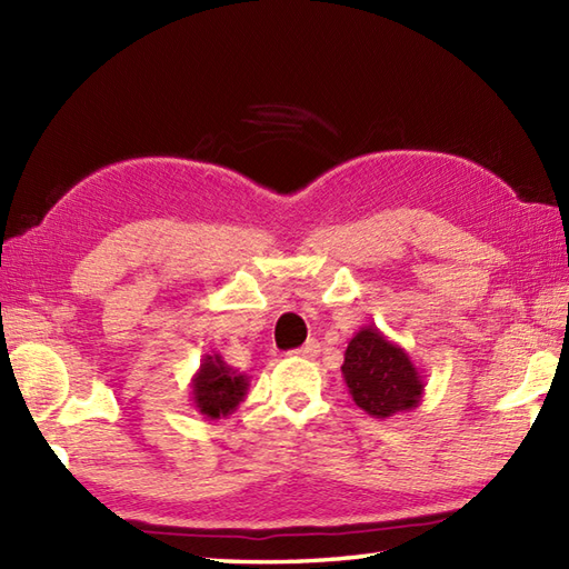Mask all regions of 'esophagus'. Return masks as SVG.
Here are the masks:
<instances>
[{
	"label": "esophagus",
	"instance_id": "1",
	"mask_svg": "<svg viewBox=\"0 0 569 569\" xmlns=\"http://www.w3.org/2000/svg\"><path fill=\"white\" fill-rule=\"evenodd\" d=\"M320 352V342L318 340H308L303 347L293 349L296 357H303V359H316Z\"/></svg>",
	"mask_w": 569,
	"mask_h": 569
}]
</instances>
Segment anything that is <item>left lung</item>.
<instances>
[{"instance_id":"left-lung-1","label":"left lung","mask_w":569,"mask_h":569,"mask_svg":"<svg viewBox=\"0 0 569 569\" xmlns=\"http://www.w3.org/2000/svg\"><path fill=\"white\" fill-rule=\"evenodd\" d=\"M342 377L352 401L371 418L410 413L426 391V379L401 345L365 325L347 345Z\"/></svg>"}]
</instances>
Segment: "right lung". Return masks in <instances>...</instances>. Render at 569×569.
<instances>
[{
    "mask_svg": "<svg viewBox=\"0 0 569 569\" xmlns=\"http://www.w3.org/2000/svg\"><path fill=\"white\" fill-rule=\"evenodd\" d=\"M249 391V377L239 373L222 359V355H204L200 369L192 373V406L208 420L232 416Z\"/></svg>",
    "mask_w": 569,
    "mask_h": 569,
    "instance_id": "add662e5",
    "label": "right lung"
}]
</instances>
